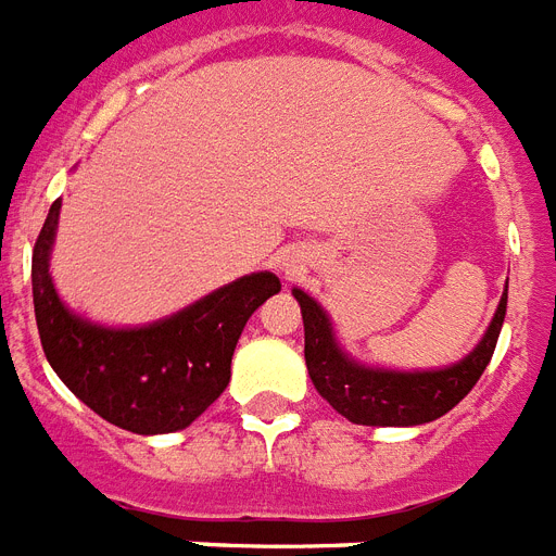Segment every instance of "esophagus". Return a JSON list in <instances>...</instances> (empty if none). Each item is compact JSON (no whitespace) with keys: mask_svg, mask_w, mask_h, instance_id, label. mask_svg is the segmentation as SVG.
<instances>
[{"mask_svg":"<svg viewBox=\"0 0 556 556\" xmlns=\"http://www.w3.org/2000/svg\"><path fill=\"white\" fill-rule=\"evenodd\" d=\"M279 268L286 270V274H293V270H296V265H293V260H282V263H279Z\"/></svg>","mask_w":556,"mask_h":556,"instance_id":"obj_1","label":"esophagus"}]
</instances>
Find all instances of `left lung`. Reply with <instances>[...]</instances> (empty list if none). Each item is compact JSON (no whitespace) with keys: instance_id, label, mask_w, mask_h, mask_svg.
Wrapping results in <instances>:
<instances>
[{"instance_id":"8db88e82","label":"left lung","mask_w":556,"mask_h":556,"mask_svg":"<svg viewBox=\"0 0 556 556\" xmlns=\"http://www.w3.org/2000/svg\"><path fill=\"white\" fill-rule=\"evenodd\" d=\"M293 296L305 323V365L319 396L356 426H422L448 414L491 363L508 305V282L480 345L466 359L434 371H391L356 363L340 349L323 305L300 288H293Z\"/></svg>"}]
</instances>
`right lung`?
Masks as SVG:
<instances>
[{
	"instance_id": "add662e5",
	"label": "right lung",
	"mask_w": 556,
	"mask_h": 556,
	"mask_svg": "<svg viewBox=\"0 0 556 556\" xmlns=\"http://www.w3.org/2000/svg\"><path fill=\"white\" fill-rule=\"evenodd\" d=\"M56 200L34 245V311L45 356L90 410L134 434H170L200 417L231 380L239 333L279 293L270 270L216 288L188 308L142 328H105L59 300L51 279Z\"/></svg>"
}]
</instances>
